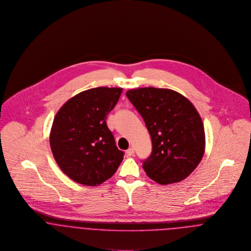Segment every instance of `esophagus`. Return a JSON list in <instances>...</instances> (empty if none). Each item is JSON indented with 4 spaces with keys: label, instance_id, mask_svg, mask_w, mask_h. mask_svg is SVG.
<instances>
[{
    "label": "esophagus",
    "instance_id": "1",
    "mask_svg": "<svg viewBox=\"0 0 251 251\" xmlns=\"http://www.w3.org/2000/svg\"><path fill=\"white\" fill-rule=\"evenodd\" d=\"M126 155L128 156V157H131V156H133L134 155V148L133 147H130V148H128L127 150H126Z\"/></svg>",
    "mask_w": 251,
    "mask_h": 251
}]
</instances>
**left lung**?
<instances>
[{
	"label": "left lung",
	"instance_id": "left-lung-1",
	"mask_svg": "<svg viewBox=\"0 0 251 251\" xmlns=\"http://www.w3.org/2000/svg\"><path fill=\"white\" fill-rule=\"evenodd\" d=\"M126 96L151 136L152 153L143 163L146 175L161 185L186 178L205 152L204 126L196 107L169 89H134Z\"/></svg>",
	"mask_w": 251,
	"mask_h": 251
}]
</instances>
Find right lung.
Here are the masks:
<instances>
[{
  "label": "right lung",
  "mask_w": 251,
  "mask_h": 251,
  "mask_svg": "<svg viewBox=\"0 0 251 251\" xmlns=\"http://www.w3.org/2000/svg\"><path fill=\"white\" fill-rule=\"evenodd\" d=\"M121 88L99 87L69 99L57 111L50 132L53 158L62 172L80 184H102L117 171L124 152L106 126Z\"/></svg>",
  "instance_id": "1"
}]
</instances>
